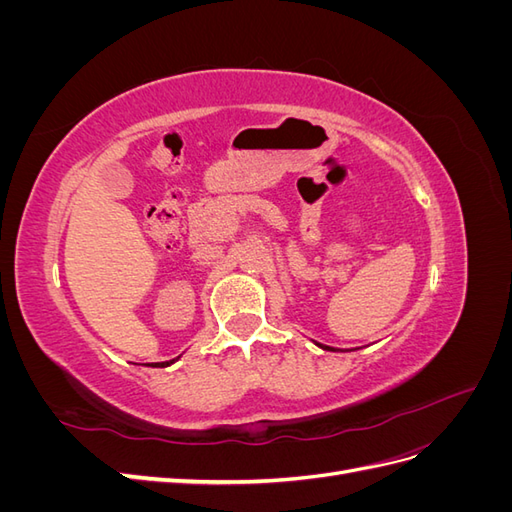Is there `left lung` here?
<instances>
[{
  "label": "left lung",
  "instance_id": "left-lung-1",
  "mask_svg": "<svg viewBox=\"0 0 512 512\" xmlns=\"http://www.w3.org/2000/svg\"><path fill=\"white\" fill-rule=\"evenodd\" d=\"M316 346H320L322 350H331V352H335V348H331V346H324V344H318V342H316Z\"/></svg>",
  "mask_w": 512,
  "mask_h": 512
}]
</instances>
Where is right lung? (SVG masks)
Instances as JSON below:
<instances>
[{"label": "right lung", "mask_w": 512, "mask_h": 512, "mask_svg": "<svg viewBox=\"0 0 512 512\" xmlns=\"http://www.w3.org/2000/svg\"><path fill=\"white\" fill-rule=\"evenodd\" d=\"M170 363H175V359H173V361H164V363H156V365H158V367H168Z\"/></svg>", "instance_id": "add662e5"}]
</instances>
